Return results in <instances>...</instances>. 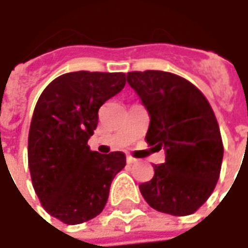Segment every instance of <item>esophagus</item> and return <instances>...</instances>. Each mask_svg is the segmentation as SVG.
Segmentation results:
<instances>
[{"label": "esophagus", "instance_id": "obj_1", "mask_svg": "<svg viewBox=\"0 0 248 248\" xmlns=\"http://www.w3.org/2000/svg\"><path fill=\"white\" fill-rule=\"evenodd\" d=\"M126 162H127L129 165H133V163H137V162H138V159H135L134 156L127 155V158H126Z\"/></svg>", "mask_w": 248, "mask_h": 248}]
</instances>
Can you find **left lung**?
Wrapping results in <instances>:
<instances>
[{"instance_id":"obj_1","label":"left lung","mask_w":248,"mask_h":248,"mask_svg":"<svg viewBox=\"0 0 248 248\" xmlns=\"http://www.w3.org/2000/svg\"><path fill=\"white\" fill-rule=\"evenodd\" d=\"M127 82L150 115L146 142L166 153L140 194L156 211L194 214L213 194L223 159L213 108L195 85L169 71H130Z\"/></svg>"}]
</instances>
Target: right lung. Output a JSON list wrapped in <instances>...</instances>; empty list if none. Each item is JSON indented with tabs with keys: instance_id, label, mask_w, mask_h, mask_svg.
<instances>
[{
	"instance_id": "1",
	"label": "right lung",
	"mask_w": 248,
	"mask_h": 248,
	"mask_svg": "<svg viewBox=\"0 0 248 248\" xmlns=\"http://www.w3.org/2000/svg\"><path fill=\"white\" fill-rule=\"evenodd\" d=\"M124 83V73H66L37 101L28 138L30 177L42 207L62 223L102 213L111 181L126 165L122 151L98 154L87 146L98 110Z\"/></svg>"
}]
</instances>
